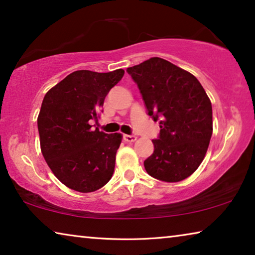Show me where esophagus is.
Masks as SVG:
<instances>
[{"label": "esophagus", "mask_w": 255, "mask_h": 255, "mask_svg": "<svg viewBox=\"0 0 255 255\" xmlns=\"http://www.w3.org/2000/svg\"><path fill=\"white\" fill-rule=\"evenodd\" d=\"M136 136L135 135H124V140L125 142H128V143H132L136 140Z\"/></svg>", "instance_id": "1"}]
</instances>
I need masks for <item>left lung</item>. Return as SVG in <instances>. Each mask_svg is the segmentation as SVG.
Here are the masks:
<instances>
[{"instance_id": "obj_1", "label": "left lung", "mask_w": 255, "mask_h": 255, "mask_svg": "<svg viewBox=\"0 0 255 255\" xmlns=\"http://www.w3.org/2000/svg\"><path fill=\"white\" fill-rule=\"evenodd\" d=\"M160 132L144 161L150 176L180 182L198 168L213 132L212 104L195 75L159 57L128 67Z\"/></svg>"}]
</instances>
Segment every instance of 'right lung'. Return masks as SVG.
I'll return each mask as SVG.
<instances>
[{
  "label": "right lung",
  "mask_w": 255,
  "mask_h": 255,
  "mask_svg": "<svg viewBox=\"0 0 255 255\" xmlns=\"http://www.w3.org/2000/svg\"><path fill=\"white\" fill-rule=\"evenodd\" d=\"M125 71H75L45 94L37 117L41 151L67 188L93 192L111 180L123 136L91 129L109 91Z\"/></svg>",
  "instance_id": "add662e5"
}]
</instances>
